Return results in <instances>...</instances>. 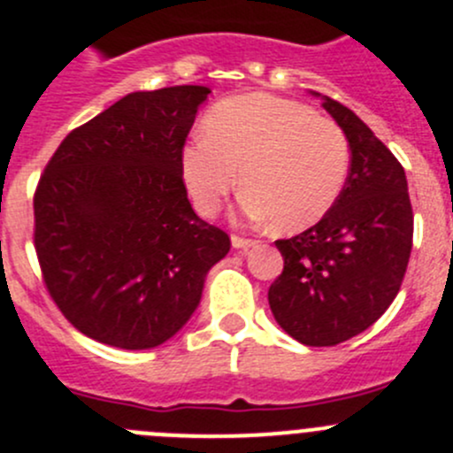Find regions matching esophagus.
Listing matches in <instances>:
<instances>
[{
	"label": "esophagus",
	"mask_w": 453,
	"mask_h": 453,
	"mask_svg": "<svg viewBox=\"0 0 453 453\" xmlns=\"http://www.w3.org/2000/svg\"><path fill=\"white\" fill-rule=\"evenodd\" d=\"M231 244L233 249H250V246H255V240H249V237H240V235H231Z\"/></svg>",
	"instance_id": "34e87169"
}]
</instances>
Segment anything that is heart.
Returning a JSON list of instances; mask_svg holds the SVG:
<instances>
[{
    "mask_svg": "<svg viewBox=\"0 0 453 453\" xmlns=\"http://www.w3.org/2000/svg\"><path fill=\"white\" fill-rule=\"evenodd\" d=\"M204 132L180 156L182 180L203 216L220 209L242 172V211L297 233L334 207L348 180V138L297 101L271 94L226 98L209 111Z\"/></svg>",
    "mask_w": 453,
    "mask_h": 453,
    "instance_id": "heart-1",
    "label": "heart"
}]
</instances>
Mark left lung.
Listing matches in <instances>:
<instances>
[{
  "label": "left lung",
  "mask_w": 453,
  "mask_h": 453,
  "mask_svg": "<svg viewBox=\"0 0 453 453\" xmlns=\"http://www.w3.org/2000/svg\"><path fill=\"white\" fill-rule=\"evenodd\" d=\"M350 147V172L334 207L290 240H277L284 271L268 288L277 324L303 346H337L374 324L401 288L411 253L405 169L372 129L321 96Z\"/></svg>",
  "instance_id": "obj_1"
}]
</instances>
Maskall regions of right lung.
<instances>
[{
  "label": "right lung",
  "instance_id": "add662e5",
  "mask_svg": "<svg viewBox=\"0 0 453 453\" xmlns=\"http://www.w3.org/2000/svg\"><path fill=\"white\" fill-rule=\"evenodd\" d=\"M204 85L132 92L64 138L35 194V249L65 319L123 350L172 339L231 249L196 216L180 156Z\"/></svg>",
  "mask_w": 453,
  "mask_h": 453
}]
</instances>
